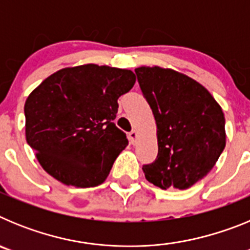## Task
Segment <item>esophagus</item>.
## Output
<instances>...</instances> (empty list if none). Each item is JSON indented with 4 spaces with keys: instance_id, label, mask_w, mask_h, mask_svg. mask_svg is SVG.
<instances>
[{
    "instance_id": "esophagus-1",
    "label": "esophagus",
    "mask_w": 250,
    "mask_h": 250,
    "mask_svg": "<svg viewBox=\"0 0 250 250\" xmlns=\"http://www.w3.org/2000/svg\"><path fill=\"white\" fill-rule=\"evenodd\" d=\"M127 139H129V141L131 144H135L136 139H138V131H135V130L130 131L129 134H127Z\"/></svg>"
}]
</instances>
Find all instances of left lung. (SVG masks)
<instances>
[{"label":"left lung","mask_w":250,"mask_h":250,"mask_svg":"<svg viewBox=\"0 0 250 250\" xmlns=\"http://www.w3.org/2000/svg\"><path fill=\"white\" fill-rule=\"evenodd\" d=\"M158 126V156L143 167L161 189L184 190L207 175L225 147L222 107L204 86L171 68H135Z\"/></svg>","instance_id":"1"}]
</instances>
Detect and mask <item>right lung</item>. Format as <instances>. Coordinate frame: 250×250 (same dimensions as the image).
<instances>
[{
	"label": "right lung",
	"instance_id": "obj_1",
	"mask_svg": "<svg viewBox=\"0 0 250 250\" xmlns=\"http://www.w3.org/2000/svg\"><path fill=\"white\" fill-rule=\"evenodd\" d=\"M130 70L94 63L48 76L25 104L26 140L46 173L66 185L98 187L129 141L114 124Z\"/></svg>",
	"mask_w": 250,
	"mask_h": 250
}]
</instances>
